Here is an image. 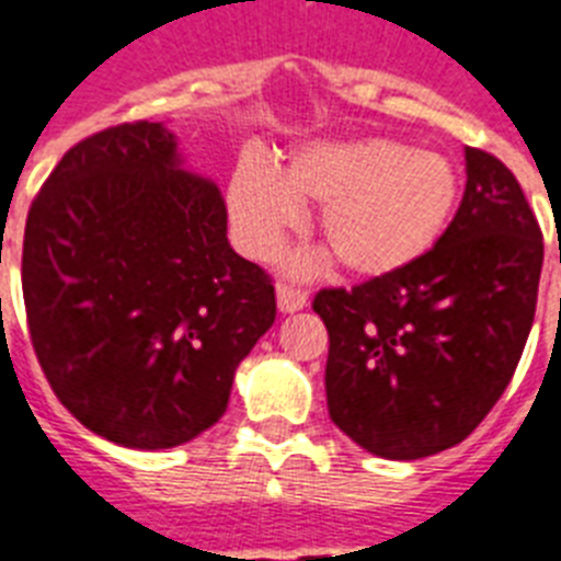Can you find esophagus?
<instances>
[{"label": "esophagus", "mask_w": 561, "mask_h": 561, "mask_svg": "<svg viewBox=\"0 0 561 561\" xmlns=\"http://www.w3.org/2000/svg\"><path fill=\"white\" fill-rule=\"evenodd\" d=\"M276 302H279V310H285V313L302 310L308 305V290L288 285V282H279L276 285Z\"/></svg>", "instance_id": "esophagus-1"}]
</instances>
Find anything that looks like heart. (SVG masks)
<instances>
[{
	"instance_id": "1",
	"label": "heart",
	"mask_w": 561,
	"mask_h": 561,
	"mask_svg": "<svg viewBox=\"0 0 561 561\" xmlns=\"http://www.w3.org/2000/svg\"><path fill=\"white\" fill-rule=\"evenodd\" d=\"M322 205L319 233L356 276H388L439 242L459 202V173L436 150L388 136L313 142L276 171L248 157L230 179L228 205L253 256H273L302 225V205Z\"/></svg>"
}]
</instances>
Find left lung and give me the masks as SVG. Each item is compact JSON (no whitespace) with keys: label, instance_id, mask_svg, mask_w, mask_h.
Wrapping results in <instances>:
<instances>
[{"label":"left lung","instance_id":"obj_1","mask_svg":"<svg viewBox=\"0 0 561 561\" xmlns=\"http://www.w3.org/2000/svg\"><path fill=\"white\" fill-rule=\"evenodd\" d=\"M454 222L413 265L322 288L333 425L385 459H422L477 431L511 385L536 313L545 242L519 182L465 148Z\"/></svg>","mask_w":561,"mask_h":561}]
</instances>
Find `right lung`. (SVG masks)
Listing matches in <instances>:
<instances>
[{
	"label": "right lung",
	"instance_id": "right-lung-1",
	"mask_svg": "<svg viewBox=\"0 0 561 561\" xmlns=\"http://www.w3.org/2000/svg\"><path fill=\"white\" fill-rule=\"evenodd\" d=\"M176 164L159 122L113 125L59 159L25 222L42 374L125 448H176L219 422L237 365L276 319L267 271L225 237L219 187Z\"/></svg>",
	"mask_w": 561,
	"mask_h": 561
}]
</instances>
